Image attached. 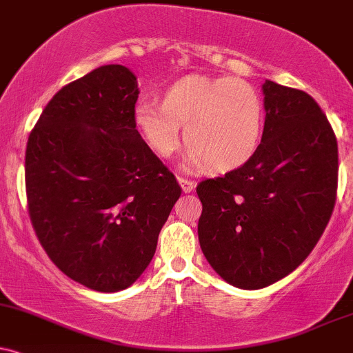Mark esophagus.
Returning a JSON list of instances; mask_svg holds the SVG:
<instances>
[{
    "mask_svg": "<svg viewBox=\"0 0 353 353\" xmlns=\"http://www.w3.org/2000/svg\"><path fill=\"white\" fill-rule=\"evenodd\" d=\"M178 183H180L181 190H183V193H192L193 190H194V183H193V181L186 180V178L178 176Z\"/></svg>",
    "mask_w": 353,
    "mask_h": 353,
    "instance_id": "34e87169",
    "label": "esophagus"
}]
</instances>
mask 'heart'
Here are the masks:
<instances>
[{"label": "heart", "instance_id": "obj_1", "mask_svg": "<svg viewBox=\"0 0 353 353\" xmlns=\"http://www.w3.org/2000/svg\"><path fill=\"white\" fill-rule=\"evenodd\" d=\"M134 122L145 142L161 157H170L180 145L190 150V170L210 167L226 172L251 159L264 130V102L259 90L239 77L188 76L163 95L161 105L139 102Z\"/></svg>", "mask_w": 353, "mask_h": 353}]
</instances>
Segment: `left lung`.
Segmentation results:
<instances>
[{
    "mask_svg": "<svg viewBox=\"0 0 353 353\" xmlns=\"http://www.w3.org/2000/svg\"><path fill=\"white\" fill-rule=\"evenodd\" d=\"M264 130L246 163L196 186L198 239L228 284L263 289L299 268L332 216L337 140L302 90L266 81Z\"/></svg>",
    "mask_w": 353,
    "mask_h": 353,
    "instance_id": "obj_1",
    "label": "left lung"
}]
</instances>
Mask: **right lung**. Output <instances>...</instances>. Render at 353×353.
<instances>
[{
    "label": "right lung",
    "instance_id": "1",
    "mask_svg": "<svg viewBox=\"0 0 353 353\" xmlns=\"http://www.w3.org/2000/svg\"><path fill=\"white\" fill-rule=\"evenodd\" d=\"M135 74L109 64L64 85L29 135V216L76 283L119 292L143 274L181 190L135 128Z\"/></svg>",
    "mask_w": 353,
    "mask_h": 353
}]
</instances>
